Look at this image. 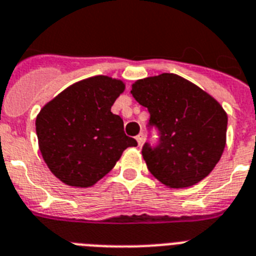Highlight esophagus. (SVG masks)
<instances>
[{
    "mask_svg": "<svg viewBox=\"0 0 256 256\" xmlns=\"http://www.w3.org/2000/svg\"><path fill=\"white\" fill-rule=\"evenodd\" d=\"M135 139H136V142H138V144H139V146H140V144H142V143H143V134L136 135V136H135Z\"/></svg>",
    "mask_w": 256,
    "mask_h": 256,
    "instance_id": "34e87169",
    "label": "esophagus"
}]
</instances>
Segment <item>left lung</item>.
Wrapping results in <instances>:
<instances>
[{"mask_svg":"<svg viewBox=\"0 0 256 256\" xmlns=\"http://www.w3.org/2000/svg\"><path fill=\"white\" fill-rule=\"evenodd\" d=\"M132 93L147 108V128H156V144L146 142L143 159L164 186L186 188L206 178L226 143L228 116L212 96L174 74L138 80Z\"/></svg>","mask_w":256,"mask_h":256,"instance_id":"8db88e82","label":"left lung"}]
</instances>
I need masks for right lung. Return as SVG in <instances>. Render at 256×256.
Wrapping results in <instances>:
<instances>
[{"mask_svg":"<svg viewBox=\"0 0 256 256\" xmlns=\"http://www.w3.org/2000/svg\"><path fill=\"white\" fill-rule=\"evenodd\" d=\"M122 81L94 76L78 81L50 101L36 117L39 148L54 175L86 188L113 170L122 152L138 143L110 112L124 92Z\"/></svg>","mask_w":256,"mask_h":256,"instance_id":"add662e5","label":"right lung"}]
</instances>
